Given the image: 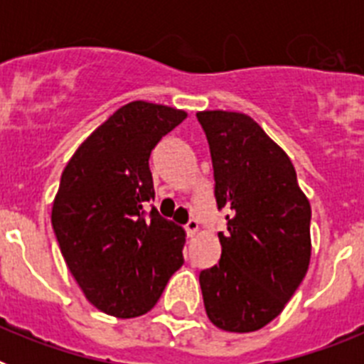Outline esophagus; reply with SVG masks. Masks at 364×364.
Wrapping results in <instances>:
<instances>
[{"label": "esophagus", "instance_id": "34e87169", "mask_svg": "<svg viewBox=\"0 0 364 364\" xmlns=\"http://www.w3.org/2000/svg\"><path fill=\"white\" fill-rule=\"evenodd\" d=\"M198 231V222L197 220H189L188 224H186V233H188V237H195Z\"/></svg>", "mask_w": 364, "mask_h": 364}]
</instances>
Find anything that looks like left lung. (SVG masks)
<instances>
[{
	"instance_id": "left-lung-1",
	"label": "left lung",
	"mask_w": 364,
	"mask_h": 364,
	"mask_svg": "<svg viewBox=\"0 0 364 364\" xmlns=\"http://www.w3.org/2000/svg\"><path fill=\"white\" fill-rule=\"evenodd\" d=\"M218 210V264L200 272L205 314L224 332L260 330L284 310L310 266L311 208L290 156L244 112L200 111Z\"/></svg>"
}]
</instances>
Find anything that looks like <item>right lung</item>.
<instances>
[{
  "mask_svg": "<svg viewBox=\"0 0 364 364\" xmlns=\"http://www.w3.org/2000/svg\"><path fill=\"white\" fill-rule=\"evenodd\" d=\"M188 112L136 100L92 131L65 166L53 202L54 233L87 301L131 319L156 304L184 264L186 231L160 217L149 156Z\"/></svg>",
  "mask_w": 364,
  "mask_h": 364,
  "instance_id": "1",
  "label": "right lung"
}]
</instances>
